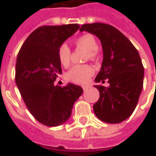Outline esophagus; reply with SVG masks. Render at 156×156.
<instances>
[{
	"label": "esophagus",
	"instance_id": "esophagus-1",
	"mask_svg": "<svg viewBox=\"0 0 156 156\" xmlns=\"http://www.w3.org/2000/svg\"><path fill=\"white\" fill-rule=\"evenodd\" d=\"M88 87H89V86H83L82 88H83V90H86V89H87Z\"/></svg>",
	"mask_w": 156,
	"mask_h": 156
}]
</instances>
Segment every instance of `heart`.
Instances as JSON below:
<instances>
[{
	"instance_id": "obj_1",
	"label": "heart",
	"mask_w": 156,
	"mask_h": 156,
	"mask_svg": "<svg viewBox=\"0 0 156 156\" xmlns=\"http://www.w3.org/2000/svg\"><path fill=\"white\" fill-rule=\"evenodd\" d=\"M75 46L79 48L86 50L87 57L94 59L97 55V41L91 34H84L76 39ZM58 58L61 64L67 67L69 66L71 60V52L69 48L65 44H62L58 48ZM94 74V69L89 65H76L73 67L67 73V78L70 81L79 84H85Z\"/></svg>"
}]
</instances>
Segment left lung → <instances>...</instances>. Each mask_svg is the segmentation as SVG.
<instances>
[{"label":"left lung","instance_id":"obj_1","mask_svg":"<svg viewBox=\"0 0 156 156\" xmlns=\"http://www.w3.org/2000/svg\"><path fill=\"white\" fill-rule=\"evenodd\" d=\"M80 31H87L101 41L103 60L95 82L108 79L109 87L95 85L100 98L94 112L101 121L119 123L135 110L143 87L144 68L134 45L115 27L105 23L84 24Z\"/></svg>","mask_w":156,"mask_h":156}]
</instances>
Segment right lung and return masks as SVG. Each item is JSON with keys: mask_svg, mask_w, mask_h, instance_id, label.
<instances>
[{"mask_svg": "<svg viewBox=\"0 0 156 156\" xmlns=\"http://www.w3.org/2000/svg\"><path fill=\"white\" fill-rule=\"evenodd\" d=\"M79 27L78 24L38 27L17 55L15 82L21 97L31 115L48 127L66 122L83 92L82 87L72 83L64 87L54 84L62 74L58 48Z\"/></svg>", "mask_w": 156, "mask_h": 156, "instance_id": "right-lung-1", "label": "right lung"}]
</instances>
